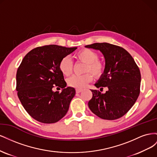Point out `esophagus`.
Listing matches in <instances>:
<instances>
[{
  "label": "esophagus",
  "mask_w": 157,
  "mask_h": 157,
  "mask_svg": "<svg viewBox=\"0 0 157 157\" xmlns=\"http://www.w3.org/2000/svg\"><path fill=\"white\" fill-rule=\"evenodd\" d=\"M82 90H83L81 89V88H77V89H76V92H77V93H80V92H81Z\"/></svg>",
  "instance_id": "34e87169"
}]
</instances>
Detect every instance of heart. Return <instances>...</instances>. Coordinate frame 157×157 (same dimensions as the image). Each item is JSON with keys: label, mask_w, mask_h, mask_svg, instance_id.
Returning <instances> with one entry per match:
<instances>
[{"label": "heart", "mask_w": 157, "mask_h": 157, "mask_svg": "<svg viewBox=\"0 0 157 157\" xmlns=\"http://www.w3.org/2000/svg\"><path fill=\"white\" fill-rule=\"evenodd\" d=\"M75 58L78 60L86 63L84 67V73L82 75H74L67 80L69 86L76 88H82L92 81L93 75L96 78L101 77L105 71V65L99 59V54L96 51L89 48H82L78 51L75 54ZM73 65L68 57H64L59 63V69L64 76L72 74Z\"/></svg>", "instance_id": "obj_1"}]
</instances>
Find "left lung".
<instances>
[{
    "label": "left lung",
    "instance_id": "obj_1",
    "mask_svg": "<svg viewBox=\"0 0 157 157\" xmlns=\"http://www.w3.org/2000/svg\"><path fill=\"white\" fill-rule=\"evenodd\" d=\"M86 48L99 50L105 59L104 73L95 84L97 88H108L105 94L91 90L92 98L88 107L102 119H118L134 105L140 93L141 73L128 52L121 46L107 42L94 43Z\"/></svg>",
    "mask_w": 157,
    "mask_h": 157
}]
</instances>
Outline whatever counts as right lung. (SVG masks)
Here are the masks:
<instances>
[{
    "label": "right lung",
    "mask_w": 157,
    "mask_h": 157,
    "mask_svg": "<svg viewBox=\"0 0 157 157\" xmlns=\"http://www.w3.org/2000/svg\"><path fill=\"white\" fill-rule=\"evenodd\" d=\"M77 48L46 45L33 49L23 59L16 74L17 96L25 111L36 121L52 124L67 113L75 90L66 88L59 63ZM54 87L62 88L63 91L54 92Z\"/></svg>",
    "instance_id": "1"
}]
</instances>
